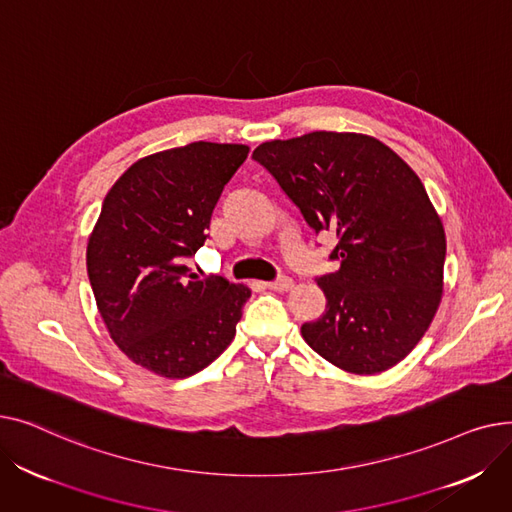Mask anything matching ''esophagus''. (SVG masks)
<instances>
[{
	"label": "esophagus",
	"instance_id": "1",
	"mask_svg": "<svg viewBox=\"0 0 512 512\" xmlns=\"http://www.w3.org/2000/svg\"><path fill=\"white\" fill-rule=\"evenodd\" d=\"M267 288L270 290H278V292H284V290H290V288H294V280H290V278H278V280H274V282H267L265 284Z\"/></svg>",
	"mask_w": 512,
	"mask_h": 512
}]
</instances>
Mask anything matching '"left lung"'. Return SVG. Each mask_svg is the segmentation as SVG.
<instances>
[{"mask_svg": "<svg viewBox=\"0 0 512 512\" xmlns=\"http://www.w3.org/2000/svg\"><path fill=\"white\" fill-rule=\"evenodd\" d=\"M253 159L319 232L340 270L317 278L326 313L303 324L317 355L357 375L405 359L440 307L446 236L419 176L382 141L317 130L261 143Z\"/></svg>", "mask_w": 512, "mask_h": 512, "instance_id": "left-lung-1", "label": "left lung"}]
</instances>
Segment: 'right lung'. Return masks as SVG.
I'll list each match as a JSON object with an SVG mask.
<instances>
[{"label":"right lung","mask_w":512,"mask_h":512,"mask_svg":"<svg viewBox=\"0 0 512 512\" xmlns=\"http://www.w3.org/2000/svg\"><path fill=\"white\" fill-rule=\"evenodd\" d=\"M247 145L191 143L147 155L105 195L89 236L87 272L120 351L161 378L182 380L218 359L251 290L184 265Z\"/></svg>","instance_id":"add662e5"}]
</instances>
